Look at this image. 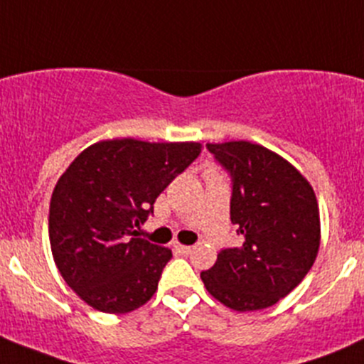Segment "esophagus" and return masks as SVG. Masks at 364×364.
<instances>
[{"instance_id": "obj_1", "label": "esophagus", "mask_w": 364, "mask_h": 364, "mask_svg": "<svg viewBox=\"0 0 364 364\" xmlns=\"http://www.w3.org/2000/svg\"><path fill=\"white\" fill-rule=\"evenodd\" d=\"M174 250L179 253V255H188L192 252V247H186V245H174Z\"/></svg>"}]
</instances>
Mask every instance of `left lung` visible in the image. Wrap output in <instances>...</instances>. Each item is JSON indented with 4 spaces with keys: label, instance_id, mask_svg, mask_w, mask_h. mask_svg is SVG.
I'll return each instance as SVG.
<instances>
[{
    "label": "left lung",
    "instance_id": "left-lung-1",
    "mask_svg": "<svg viewBox=\"0 0 364 364\" xmlns=\"http://www.w3.org/2000/svg\"><path fill=\"white\" fill-rule=\"evenodd\" d=\"M229 174L230 222L243 245L223 248L200 273L205 289L237 311L262 310L294 291L321 243L310 183L282 156L247 141L205 144Z\"/></svg>",
    "mask_w": 364,
    "mask_h": 364
}]
</instances>
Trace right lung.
Here are the masks:
<instances>
[{
	"label": "right lung",
	"instance_id": "add662e5",
	"mask_svg": "<svg viewBox=\"0 0 364 364\" xmlns=\"http://www.w3.org/2000/svg\"><path fill=\"white\" fill-rule=\"evenodd\" d=\"M199 155V142L116 139L84 149L61 176L50 197V250L68 287L95 310L127 314L155 294L172 252L137 237L135 227Z\"/></svg>",
	"mask_w": 364,
	"mask_h": 364
}]
</instances>
